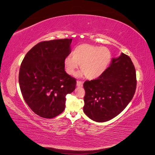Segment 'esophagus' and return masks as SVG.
<instances>
[{"instance_id": "esophagus-1", "label": "esophagus", "mask_w": 155, "mask_h": 155, "mask_svg": "<svg viewBox=\"0 0 155 155\" xmlns=\"http://www.w3.org/2000/svg\"><path fill=\"white\" fill-rule=\"evenodd\" d=\"M83 84V83L81 81H77V86L78 87H82Z\"/></svg>"}]
</instances>
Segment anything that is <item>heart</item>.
Instances as JSON below:
<instances>
[{
	"mask_svg": "<svg viewBox=\"0 0 155 155\" xmlns=\"http://www.w3.org/2000/svg\"><path fill=\"white\" fill-rule=\"evenodd\" d=\"M112 55L109 48L90 44H81L72 50V56L64 59L67 73L73 76L81 64V70L88 79H94L104 73L111 61Z\"/></svg>",
	"mask_w": 155,
	"mask_h": 155,
	"instance_id": "heart-1",
	"label": "heart"
}]
</instances>
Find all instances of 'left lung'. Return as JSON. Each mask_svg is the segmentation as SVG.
I'll return each instance as SVG.
<instances>
[{"instance_id":"left-lung-1","label":"left lung","mask_w":155,"mask_h":155,"mask_svg":"<svg viewBox=\"0 0 155 155\" xmlns=\"http://www.w3.org/2000/svg\"><path fill=\"white\" fill-rule=\"evenodd\" d=\"M85 95L83 111L91 120L104 122L118 116L133 99L137 88L134 64L121 53L113 58L101 76L83 84Z\"/></svg>"}]
</instances>
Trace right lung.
Masks as SVG:
<instances>
[{
  "label": "right lung",
  "instance_id": "add662e5",
  "mask_svg": "<svg viewBox=\"0 0 155 155\" xmlns=\"http://www.w3.org/2000/svg\"><path fill=\"white\" fill-rule=\"evenodd\" d=\"M72 39L42 41L23 59L18 83L26 104L36 114L53 118L65 109L66 95L72 92L76 79L64 70V59Z\"/></svg>",
  "mask_w": 155,
  "mask_h": 155
}]
</instances>
